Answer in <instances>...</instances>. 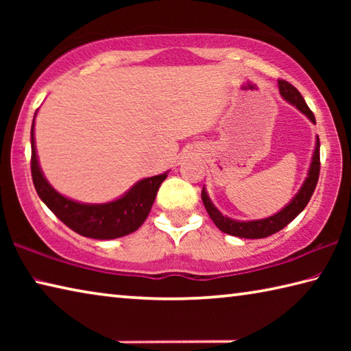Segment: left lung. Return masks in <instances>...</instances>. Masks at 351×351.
Masks as SVG:
<instances>
[{
	"label": "left lung",
	"instance_id": "obj_1",
	"mask_svg": "<svg viewBox=\"0 0 351 351\" xmlns=\"http://www.w3.org/2000/svg\"><path fill=\"white\" fill-rule=\"evenodd\" d=\"M278 91H280V96L287 100L288 104L295 106L302 114H305L313 123H316L313 111L308 108V105L304 100V97H302V94L297 91L291 83L285 80H278ZM319 147H320L319 136H316V145H314L310 169H308L304 184H302V187L299 189V192L294 195L293 199L271 217H266L261 219H249V221H240V219H234L228 215H223V213L217 209L215 204L210 201L206 187H203V190H201V199H203L206 210L212 218V221L215 223V226L221 230V232L234 235V237H240V239H252V240L265 239V237H269L272 234L278 232V230L283 229L287 224H289L302 210L305 209L308 201H310V198L313 197L314 189L317 186L319 170H320Z\"/></svg>",
	"mask_w": 351,
	"mask_h": 351
}]
</instances>
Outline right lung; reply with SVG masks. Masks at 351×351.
I'll return each mask as SVG.
<instances>
[{"label": "right lung", "instance_id": "add662e5", "mask_svg": "<svg viewBox=\"0 0 351 351\" xmlns=\"http://www.w3.org/2000/svg\"><path fill=\"white\" fill-rule=\"evenodd\" d=\"M35 116L31 128V169L34 186L41 201L69 229L83 237H88V239L112 240L138 230L150 213L159 186L167 178L169 171L144 178L136 182L132 189H128L122 197L108 201V203L90 204L64 197L51 186L40 167L37 148H35Z\"/></svg>", "mask_w": 351, "mask_h": 351}]
</instances>
